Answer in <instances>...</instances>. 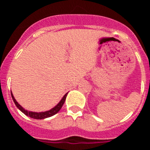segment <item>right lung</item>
<instances>
[{
    "instance_id": "1",
    "label": "right lung",
    "mask_w": 150,
    "mask_h": 150,
    "mask_svg": "<svg viewBox=\"0 0 150 150\" xmlns=\"http://www.w3.org/2000/svg\"><path fill=\"white\" fill-rule=\"evenodd\" d=\"M67 93H66L65 95H64V97L62 98V100H60L59 104H57L55 107H54L52 109L48 111H45V112H31V111H28L26 110H25L20 104H18V102L16 100L15 98L13 97V95L11 93V96H12V98H13V101L15 103L16 106L18 107V109L20 110L22 112H23L24 114H25L26 116H30V118H33V119H36V120H43V119H46V118H48L52 116H54L55 114H56L57 112H59V110H61V108L63 106L64 103L65 101L66 100V97H67Z\"/></svg>"
}]
</instances>
